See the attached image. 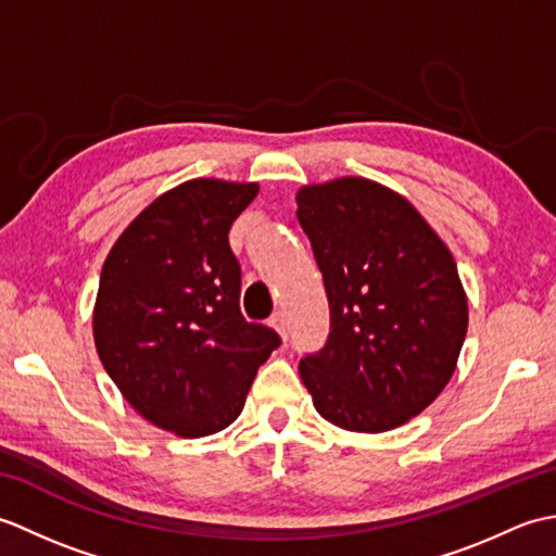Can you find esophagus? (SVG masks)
Returning <instances> with one entry per match:
<instances>
[{"label": "esophagus", "mask_w": 556, "mask_h": 556, "mask_svg": "<svg viewBox=\"0 0 556 556\" xmlns=\"http://www.w3.org/2000/svg\"><path fill=\"white\" fill-rule=\"evenodd\" d=\"M269 325L275 327V332H277L281 339H287V337H289V327H287V317H285V313H277V315H271Z\"/></svg>", "instance_id": "esophagus-1"}]
</instances>
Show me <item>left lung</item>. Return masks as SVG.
<instances>
[{
	"mask_svg": "<svg viewBox=\"0 0 556 556\" xmlns=\"http://www.w3.org/2000/svg\"><path fill=\"white\" fill-rule=\"evenodd\" d=\"M296 203L332 315L301 380L337 428L394 430L456 370L468 299L454 255L404 195L363 176L301 186Z\"/></svg>",
	"mask_w": 556,
	"mask_h": 556,
	"instance_id": "obj_1",
	"label": "left lung"
}]
</instances>
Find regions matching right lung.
Returning <instances> with one entry per match:
<instances>
[{
  "instance_id": "1",
  "label": "right lung",
  "mask_w": 556,
  "mask_h": 556,
  "mask_svg": "<svg viewBox=\"0 0 556 556\" xmlns=\"http://www.w3.org/2000/svg\"><path fill=\"white\" fill-rule=\"evenodd\" d=\"M255 181L191 179L152 200L104 260L92 308L98 356L148 422L186 440L241 416L277 332L245 323L233 219Z\"/></svg>"
}]
</instances>
